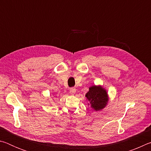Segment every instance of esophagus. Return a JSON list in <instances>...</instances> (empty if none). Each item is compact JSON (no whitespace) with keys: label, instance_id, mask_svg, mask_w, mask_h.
<instances>
[{"label":"esophagus","instance_id":"1","mask_svg":"<svg viewBox=\"0 0 151 151\" xmlns=\"http://www.w3.org/2000/svg\"><path fill=\"white\" fill-rule=\"evenodd\" d=\"M76 92V89L75 88H71L70 89V93L71 94H75Z\"/></svg>","mask_w":151,"mask_h":151}]
</instances>
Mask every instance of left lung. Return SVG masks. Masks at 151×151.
I'll return each instance as SVG.
<instances>
[{"label":"left lung","mask_w":151,"mask_h":151,"mask_svg":"<svg viewBox=\"0 0 151 151\" xmlns=\"http://www.w3.org/2000/svg\"><path fill=\"white\" fill-rule=\"evenodd\" d=\"M85 96L88 105H90L94 111H101L105 108L109 100L106 90L100 85L90 86Z\"/></svg>","instance_id":"left-lung-1"}]
</instances>
